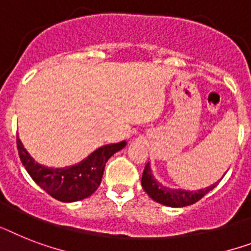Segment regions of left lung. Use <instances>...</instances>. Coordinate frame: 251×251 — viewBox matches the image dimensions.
<instances>
[{
  "label": "left lung",
  "instance_id": "left-lung-1",
  "mask_svg": "<svg viewBox=\"0 0 251 251\" xmlns=\"http://www.w3.org/2000/svg\"><path fill=\"white\" fill-rule=\"evenodd\" d=\"M217 184L218 183H215L210 187L199 189V191H195V192L193 191H185V189H173L169 188V187H164L154 179L152 170H151L150 162L146 165L143 175H142V187L148 193V196L154 200L156 202L170 207H183L192 205V203L197 202L199 200L202 199L206 193L210 192L211 189L215 188Z\"/></svg>",
  "mask_w": 251,
  "mask_h": 251
}]
</instances>
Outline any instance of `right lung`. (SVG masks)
Instances as JSON below:
<instances>
[{"mask_svg":"<svg viewBox=\"0 0 251 251\" xmlns=\"http://www.w3.org/2000/svg\"><path fill=\"white\" fill-rule=\"evenodd\" d=\"M16 146L22 164L41 188L62 202H75L91 196L97 191L107 161L121 151L126 142L122 140L120 143L100 147L79 164L63 169L46 168L37 164L26 152L19 138L16 139Z\"/></svg>","mask_w":251,"mask_h":251,"instance_id":"obj_1","label":"right lung"}]
</instances>
